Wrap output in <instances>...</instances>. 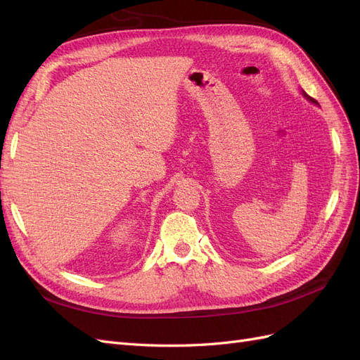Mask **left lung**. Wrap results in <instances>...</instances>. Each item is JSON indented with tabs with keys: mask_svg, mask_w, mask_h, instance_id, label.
Masks as SVG:
<instances>
[{
	"mask_svg": "<svg viewBox=\"0 0 360 360\" xmlns=\"http://www.w3.org/2000/svg\"><path fill=\"white\" fill-rule=\"evenodd\" d=\"M300 93H302V96H303V97H304V99H307L308 102H311V103H314V105H319V102H317V101H315V99H312V97H311V96H308V94H307V93H304L303 90H300Z\"/></svg>",
	"mask_w": 360,
	"mask_h": 360,
	"instance_id": "obj_1",
	"label": "left lung"
}]
</instances>
